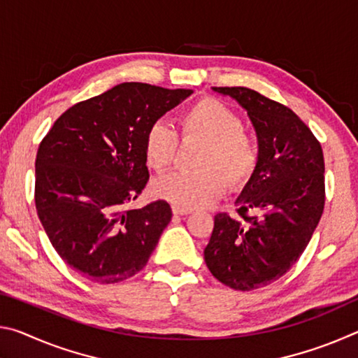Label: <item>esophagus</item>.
<instances>
[{
    "instance_id": "34e87169",
    "label": "esophagus",
    "mask_w": 358,
    "mask_h": 358,
    "mask_svg": "<svg viewBox=\"0 0 358 358\" xmlns=\"http://www.w3.org/2000/svg\"><path fill=\"white\" fill-rule=\"evenodd\" d=\"M172 211H173V215L183 216V215H189L192 210H189V208H183V207H178V205H173V207H172Z\"/></svg>"
}]
</instances>
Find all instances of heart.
Segmentation results:
<instances>
[{"label":"heart","mask_w":358,"mask_h":358,"mask_svg":"<svg viewBox=\"0 0 358 358\" xmlns=\"http://www.w3.org/2000/svg\"><path fill=\"white\" fill-rule=\"evenodd\" d=\"M185 143L199 142L191 172H175L157 178L153 191L178 207H207L226 189L245 186L256 173L260 148L240 115L224 102L211 98L197 101L178 118ZM178 134L171 124L155 121L145 134V159L150 169L162 173L177 161Z\"/></svg>","instance_id":"obj_1"}]
</instances>
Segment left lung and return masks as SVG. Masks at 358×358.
I'll list each match as a JSON object with an SVG mask.
<instances>
[{
  "mask_svg": "<svg viewBox=\"0 0 358 358\" xmlns=\"http://www.w3.org/2000/svg\"><path fill=\"white\" fill-rule=\"evenodd\" d=\"M243 106L257 132L260 161L237 201L217 213L203 256L217 281L235 290L268 286L305 251L325 205L324 153L287 106L245 87H215Z\"/></svg>",
  "mask_w": 358,
  "mask_h": 358,
  "instance_id": "obj_1",
  "label": "left lung"
}]
</instances>
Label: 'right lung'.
Instances as JSON below:
<instances>
[{
	"label": "right lung",
	"instance_id": "right-lung-1",
	"mask_svg": "<svg viewBox=\"0 0 358 358\" xmlns=\"http://www.w3.org/2000/svg\"><path fill=\"white\" fill-rule=\"evenodd\" d=\"M192 92L124 82L77 102L59 117L36 155V211L58 256L83 278L115 284L147 265L171 205H128L150 173L145 134Z\"/></svg>",
	"mask_w": 358,
	"mask_h": 358
}]
</instances>
